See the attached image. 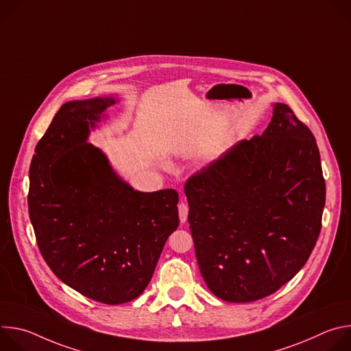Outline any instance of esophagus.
<instances>
[{
	"instance_id": "esophagus-1",
	"label": "esophagus",
	"mask_w": 351,
	"mask_h": 351,
	"mask_svg": "<svg viewBox=\"0 0 351 351\" xmlns=\"http://www.w3.org/2000/svg\"><path fill=\"white\" fill-rule=\"evenodd\" d=\"M178 210H179V219H180V223H184L187 221V214H189V207L186 203L180 202L178 204Z\"/></svg>"
}]
</instances>
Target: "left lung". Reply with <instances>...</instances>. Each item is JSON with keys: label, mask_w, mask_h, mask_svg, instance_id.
Instances as JSON below:
<instances>
[{"label": "left lung", "mask_w": 351, "mask_h": 351, "mask_svg": "<svg viewBox=\"0 0 351 351\" xmlns=\"http://www.w3.org/2000/svg\"><path fill=\"white\" fill-rule=\"evenodd\" d=\"M184 193L208 289L229 303L264 298L304 267L321 232L326 189L315 137L278 103L261 136L191 175Z\"/></svg>", "instance_id": "obj_1"}]
</instances>
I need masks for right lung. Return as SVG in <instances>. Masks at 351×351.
<instances>
[{
    "instance_id": "right-lung-1",
    "label": "right lung",
    "mask_w": 351,
    "mask_h": 351,
    "mask_svg": "<svg viewBox=\"0 0 351 351\" xmlns=\"http://www.w3.org/2000/svg\"><path fill=\"white\" fill-rule=\"evenodd\" d=\"M111 97L65 103L29 169V217L40 253L64 283L104 304L138 297L179 226L173 189L133 190L87 143Z\"/></svg>"
}]
</instances>
